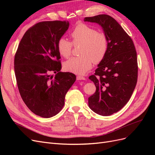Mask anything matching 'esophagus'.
I'll return each mask as SVG.
<instances>
[{
	"label": "esophagus",
	"instance_id": "esophagus-1",
	"mask_svg": "<svg viewBox=\"0 0 155 155\" xmlns=\"http://www.w3.org/2000/svg\"><path fill=\"white\" fill-rule=\"evenodd\" d=\"M77 79H78V80H85L86 78L85 77L82 76H77Z\"/></svg>",
	"mask_w": 155,
	"mask_h": 155
}]
</instances>
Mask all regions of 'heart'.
I'll return each mask as SVG.
<instances>
[{
  "mask_svg": "<svg viewBox=\"0 0 155 155\" xmlns=\"http://www.w3.org/2000/svg\"><path fill=\"white\" fill-rule=\"evenodd\" d=\"M72 43L66 39L61 38L58 43V50L64 58L71 55L72 45H81L79 57L70 58L64 64L67 71L75 74H85L94 64L100 63L104 59L108 50L106 35L98 32L93 28L85 24L78 25L70 34Z\"/></svg>",
  "mask_w": 155,
  "mask_h": 155,
  "instance_id": "obj_1",
  "label": "heart"
}]
</instances>
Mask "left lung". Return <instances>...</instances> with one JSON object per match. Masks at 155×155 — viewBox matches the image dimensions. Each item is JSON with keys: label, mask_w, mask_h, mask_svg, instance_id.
<instances>
[{"label": "left lung", "mask_w": 155, "mask_h": 155, "mask_svg": "<svg viewBox=\"0 0 155 155\" xmlns=\"http://www.w3.org/2000/svg\"><path fill=\"white\" fill-rule=\"evenodd\" d=\"M84 21L100 25L108 41L104 59L88 78L96 87L88 97V106L98 114L110 116L127 104L137 85V51L132 39L114 18L102 14Z\"/></svg>", "instance_id": "left-lung-1"}]
</instances>
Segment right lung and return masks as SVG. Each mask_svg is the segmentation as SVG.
I'll return each mask as SVG.
<instances>
[{
    "instance_id": "1",
    "label": "right lung",
    "mask_w": 155,
    "mask_h": 155,
    "mask_svg": "<svg viewBox=\"0 0 155 155\" xmlns=\"http://www.w3.org/2000/svg\"><path fill=\"white\" fill-rule=\"evenodd\" d=\"M68 26L66 21L37 23L25 32L15 55L14 70L21 96L32 112L43 118H51L61 110L65 95L76 79L72 73L60 72L58 43ZM52 72L54 77L51 76Z\"/></svg>"
}]
</instances>
